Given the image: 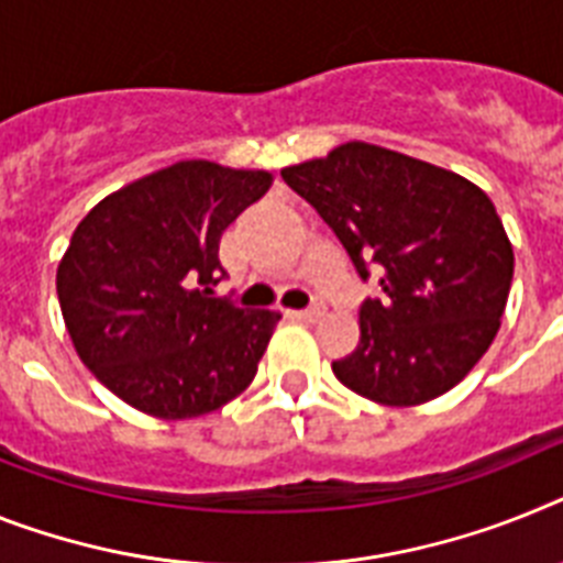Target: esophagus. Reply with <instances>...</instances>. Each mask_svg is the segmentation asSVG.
Instances as JSON below:
<instances>
[{"label": "esophagus", "instance_id": "34e87169", "mask_svg": "<svg viewBox=\"0 0 563 563\" xmlns=\"http://www.w3.org/2000/svg\"><path fill=\"white\" fill-rule=\"evenodd\" d=\"M297 318L306 320V323H318L320 318H325V303H323V300H314V303H311L309 309L297 311Z\"/></svg>", "mask_w": 563, "mask_h": 563}]
</instances>
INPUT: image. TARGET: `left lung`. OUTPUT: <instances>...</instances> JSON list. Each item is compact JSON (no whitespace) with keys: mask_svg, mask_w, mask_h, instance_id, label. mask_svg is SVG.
I'll use <instances>...</instances> for the list:
<instances>
[{"mask_svg":"<svg viewBox=\"0 0 563 563\" xmlns=\"http://www.w3.org/2000/svg\"><path fill=\"white\" fill-rule=\"evenodd\" d=\"M323 217L363 283L361 343L332 372L386 406H415L461 384L484 357L512 286V245L470 179L398 151L346 143L283 168Z\"/></svg>","mask_w":563,"mask_h":563,"instance_id":"left-lung-1","label":"left lung"}]
</instances>
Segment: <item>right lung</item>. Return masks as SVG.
Masks as SVG:
<instances>
[{
  "label": "right lung",
  "instance_id": "add662e5",
  "mask_svg": "<svg viewBox=\"0 0 563 563\" xmlns=\"http://www.w3.org/2000/svg\"><path fill=\"white\" fill-rule=\"evenodd\" d=\"M272 186L266 172L188 159L93 206L56 272L79 357L154 418L214 412L257 375L280 311L214 297L220 238Z\"/></svg>",
  "mask_w": 563,
  "mask_h": 563
}]
</instances>
